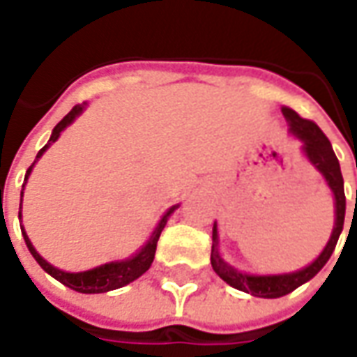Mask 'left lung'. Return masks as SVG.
Masks as SVG:
<instances>
[{"label":"left lung","instance_id":"obj_1","mask_svg":"<svg viewBox=\"0 0 357 357\" xmlns=\"http://www.w3.org/2000/svg\"><path fill=\"white\" fill-rule=\"evenodd\" d=\"M283 116L289 122V130L292 135H296L302 141V151L307 156V160L314 164L317 170L321 172V176L331 187V191L335 195V227L331 233V239L327 247L323 248V252L314 262L306 266V268L292 271V273H283V275H248V273H241L229 264L224 262V258L218 252V225L214 224L212 229V255H210V264L216 271L218 275L224 279L225 283L231 284L233 289H239L243 292H248L258 298H279L289 294L294 289H298L300 284L310 281L312 277L317 275V271L327 264V260L333 255V250L337 247V241L342 233V225H344V214H346V197H344V179L340 174V164L335 155V151L331 147V141L327 135L319 130V126L306 120V118L298 116L292 109L283 107ZM357 206V197H356Z\"/></svg>","mask_w":357,"mask_h":357}]
</instances>
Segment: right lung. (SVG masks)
Returning a JSON list of instances; mask_svg holds the SVG:
<instances>
[{
    "instance_id": "1",
    "label": "right lung",
    "mask_w": 357,
    "mask_h": 357,
    "mask_svg": "<svg viewBox=\"0 0 357 357\" xmlns=\"http://www.w3.org/2000/svg\"><path fill=\"white\" fill-rule=\"evenodd\" d=\"M86 109V102L84 105H76L68 114H66L61 122H59L55 128H53V133H51L50 141H47V145L43 149H40V153L36 156V160L32 162V166L26 170V176H24V183L28 181V176H30V172L34 168V164L38 162V158L45 153V149L50 147L51 143H55L59 139V135L61 132L65 130L66 126L73 124L74 118L80 114L82 110ZM24 189V185H22ZM179 204L176 206H172L166 214L162 216V220L158 222L156 225V229L151 235V239L145 243V247L141 248L137 255H133L132 258H128V260H120V262H110V264H102L99 268L88 269V271H80V273H68V271H63V269H57L55 266H51L50 262H45L42 256L36 252V248L32 247V243L28 239L26 231H24V227H20L22 229V235H24V243H26L28 250H30V255L34 256L36 262L40 264L43 268V271H47L51 277H55L57 281H61L63 284H66L68 289H73V291L78 292H86V294H97V292H109L114 291V289H120V287H124V284L132 283L135 281L137 277H141L149 268H151V264L155 260V252H156V243H158V237H160V233H162L164 225L168 222V218L174 210L178 208ZM20 208H22V201H20ZM20 208H19V220H20Z\"/></svg>"
}]
</instances>
